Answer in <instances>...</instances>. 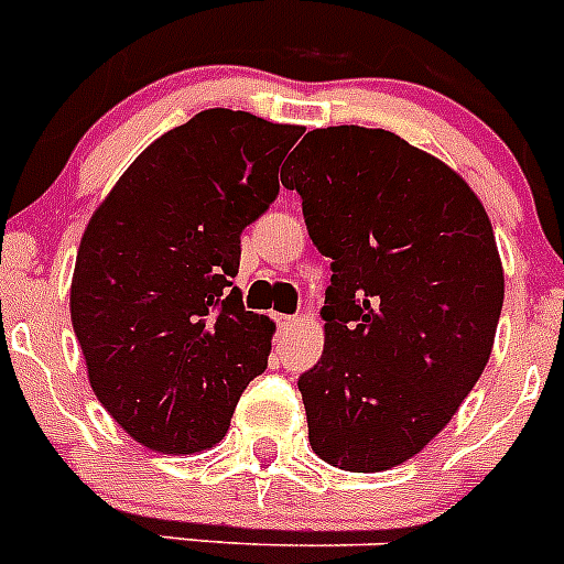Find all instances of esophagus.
Masks as SVG:
<instances>
[{"label": "esophagus", "mask_w": 564, "mask_h": 564, "mask_svg": "<svg viewBox=\"0 0 564 564\" xmlns=\"http://www.w3.org/2000/svg\"><path fill=\"white\" fill-rule=\"evenodd\" d=\"M276 322H279V327H293L296 325V316H285V313H279Z\"/></svg>", "instance_id": "1"}]
</instances>
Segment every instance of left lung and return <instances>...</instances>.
<instances>
[{
    "instance_id": "8db88e82",
    "label": "left lung",
    "mask_w": 564,
    "mask_h": 564,
    "mask_svg": "<svg viewBox=\"0 0 564 564\" xmlns=\"http://www.w3.org/2000/svg\"><path fill=\"white\" fill-rule=\"evenodd\" d=\"M282 186L333 259L325 352L299 378L313 452L364 475L401 466L486 370L506 296L495 228L455 169L387 129H313Z\"/></svg>"
}]
</instances>
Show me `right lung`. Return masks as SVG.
<instances>
[{
	"label": "right lung",
	"mask_w": 564,
	"mask_h": 564,
	"mask_svg": "<svg viewBox=\"0 0 564 564\" xmlns=\"http://www.w3.org/2000/svg\"><path fill=\"white\" fill-rule=\"evenodd\" d=\"M305 132L206 109L149 143L93 212L69 285L89 387L132 441L212 449L265 372L276 325L231 285L239 234L276 200Z\"/></svg>",
	"instance_id": "right-lung-1"
}]
</instances>
